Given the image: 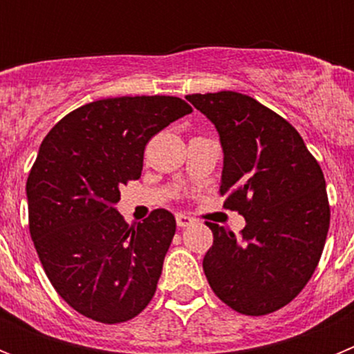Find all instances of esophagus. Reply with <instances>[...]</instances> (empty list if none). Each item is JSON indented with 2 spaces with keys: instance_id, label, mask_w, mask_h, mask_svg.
Wrapping results in <instances>:
<instances>
[{
  "instance_id": "34e87169",
  "label": "esophagus",
  "mask_w": 354,
  "mask_h": 354,
  "mask_svg": "<svg viewBox=\"0 0 354 354\" xmlns=\"http://www.w3.org/2000/svg\"><path fill=\"white\" fill-rule=\"evenodd\" d=\"M175 221H177V225H179V227H189L192 223H195V220H193L192 216L183 214V212L175 214Z\"/></svg>"
}]
</instances>
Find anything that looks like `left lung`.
<instances>
[{"instance_id":"1","label":"left lung","mask_w":354,"mask_h":354,"mask_svg":"<svg viewBox=\"0 0 354 354\" xmlns=\"http://www.w3.org/2000/svg\"><path fill=\"white\" fill-rule=\"evenodd\" d=\"M214 124L223 150L220 193L245 216L241 236L207 223L204 273L214 294L246 315L292 301L314 274L330 228L319 162L286 118L237 92L186 97Z\"/></svg>"}]
</instances>
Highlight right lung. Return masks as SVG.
<instances>
[{
	"instance_id": "1",
	"label": "right lung",
	"mask_w": 354,
	"mask_h": 354,
	"mask_svg": "<svg viewBox=\"0 0 354 354\" xmlns=\"http://www.w3.org/2000/svg\"><path fill=\"white\" fill-rule=\"evenodd\" d=\"M187 113L179 97L101 99L44 138L26 183L30 234L49 282L84 317L124 323L154 296L174 214L127 225L117 204L122 184L142 175L149 140Z\"/></svg>"
}]
</instances>
